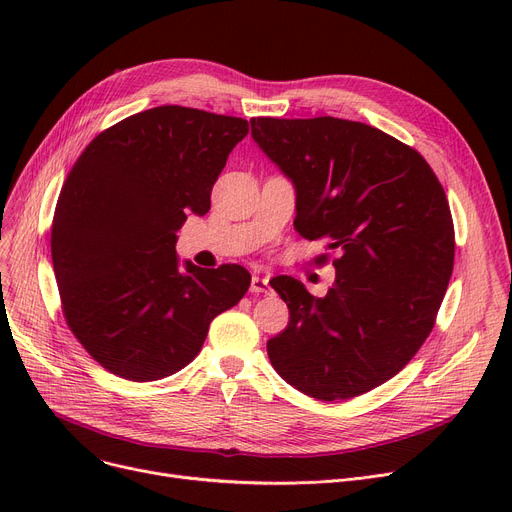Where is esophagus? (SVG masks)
I'll list each match as a JSON object with an SVG mask.
<instances>
[{
  "label": "esophagus",
  "mask_w": 512,
  "mask_h": 512,
  "mask_svg": "<svg viewBox=\"0 0 512 512\" xmlns=\"http://www.w3.org/2000/svg\"><path fill=\"white\" fill-rule=\"evenodd\" d=\"M251 292H253V294H272L270 278L253 276V278H251Z\"/></svg>",
  "instance_id": "34e87169"
}]
</instances>
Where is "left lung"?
I'll list each match as a JSON object with an SVG mask.
<instances>
[{
    "mask_svg": "<svg viewBox=\"0 0 512 512\" xmlns=\"http://www.w3.org/2000/svg\"><path fill=\"white\" fill-rule=\"evenodd\" d=\"M251 137L294 184L297 232L338 251L326 297L290 276L272 282L290 311L267 340L274 369L317 400L378 388L415 357L448 288L454 226L440 180L415 149L363 122L253 118Z\"/></svg>",
    "mask_w": 512,
    "mask_h": 512,
    "instance_id": "8db88e82",
    "label": "left lung"
}]
</instances>
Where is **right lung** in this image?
Returning <instances> with one entry per match:
<instances>
[{
    "instance_id": "add662e5",
    "label": "right lung",
    "mask_w": 512,
    "mask_h": 512,
    "mask_svg": "<svg viewBox=\"0 0 512 512\" xmlns=\"http://www.w3.org/2000/svg\"><path fill=\"white\" fill-rule=\"evenodd\" d=\"M249 122L182 105L124 118L80 153L53 213L51 259L66 324L124 380L153 382L191 363L211 319L251 284L236 263L186 261L176 232L205 215L211 188Z\"/></svg>"
}]
</instances>
